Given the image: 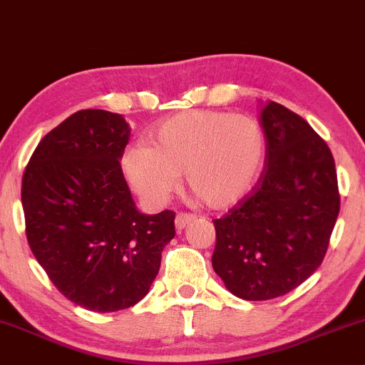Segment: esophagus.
Segmentation results:
<instances>
[{
    "label": "esophagus",
    "instance_id": "34e87169",
    "mask_svg": "<svg viewBox=\"0 0 365 365\" xmlns=\"http://www.w3.org/2000/svg\"><path fill=\"white\" fill-rule=\"evenodd\" d=\"M194 220H195V215H190V212H178L177 220H175V226H177V230L182 232V230L185 228L187 225H190Z\"/></svg>",
    "mask_w": 365,
    "mask_h": 365
}]
</instances>
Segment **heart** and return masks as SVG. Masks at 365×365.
Returning <instances> with one entry per match:
<instances>
[{
    "label": "heart",
    "instance_id": "b5f03b06",
    "mask_svg": "<svg viewBox=\"0 0 365 365\" xmlns=\"http://www.w3.org/2000/svg\"><path fill=\"white\" fill-rule=\"evenodd\" d=\"M150 148L132 145L121 158L130 185L161 206L185 173L197 199L212 209L238 202L257 180L266 137L257 120L225 111H182L149 133Z\"/></svg>",
    "mask_w": 365,
    "mask_h": 365
}]
</instances>
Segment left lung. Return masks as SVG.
<instances>
[{"label":"left lung","instance_id":"8db88e82","mask_svg":"<svg viewBox=\"0 0 365 365\" xmlns=\"http://www.w3.org/2000/svg\"><path fill=\"white\" fill-rule=\"evenodd\" d=\"M259 121L261 177L215 220L212 267L244 300L276 299L302 284L321 266L340 212L333 154L311 125L274 101L264 104Z\"/></svg>","mask_w":365,"mask_h":365}]
</instances>
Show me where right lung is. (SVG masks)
Here are the masks:
<instances>
[{"instance_id":"obj_1","label":"right lung","mask_w":365,"mask_h":365,"mask_svg":"<svg viewBox=\"0 0 365 365\" xmlns=\"http://www.w3.org/2000/svg\"><path fill=\"white\" fill-rule=\"evenodd\" d=\"M128 137L118 113L77 111L46 133L22 178L32 254L66 299L94 312L144 299L175 237L173 211L133 204L120 165Z\"/></svg>"}]
</instances>
